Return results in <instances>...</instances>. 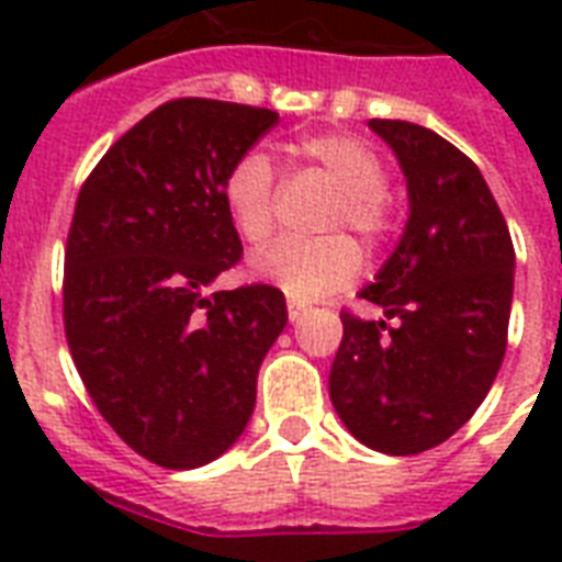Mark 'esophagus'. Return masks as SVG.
<instances>
[{
    "mask_svg": "<svg viewBox=\"0 0 562 562\" xmlns=\"http://www.w3.org/2000/svg\"><path fill=\"white\" fill-rule=\"evenodd\" d=\"M303 315H306V306L297 300H289V321H300Z\"/></svg>",
    "mask_w": 562,
    "mask_h": 562,
    "instance_id": "esophagus-1",
    "label": "esophagus"
}]
</instances>
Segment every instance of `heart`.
<instances>
[{
    "mask_svg": "<svg viewBox=\"0 0 562 562\" xmlns=\"http://www.w3.org/2000/svg\"><path fill=\"white\" fill-rule=\"evenodd\" d=\"M297 157L315 166L335 189L326 229L350 227L368 245H382L393 229L387 166L368 143L347 134H317L297 143ZM221 194L227 203L229 221L245 241L262 245L277 227V178L268 154L245 151L224 175ZM361 271V254L356 241L344 233L315 238H282L254 256V273L259 280L280 285L294 300H317L335 289H344Z\"/></svg>",
    "mask_w": 562,
    "mask_h": 562,
    "instance_id": "b5f03b06",
    "label": "heart"
}]
</instances>
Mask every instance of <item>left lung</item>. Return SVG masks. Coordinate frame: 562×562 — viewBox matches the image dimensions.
<instances>
[{
  "instance_id": "left-lung-1",
  "label": "left lung",
  "mask_w": 562,
  "mask_h": 562,
  "mask_svg": "<svg viewBox=\"0 0 562 562\" xmlns=\"http://www.w3.org/2000/svg\"><path fill=\"white\" fill-rule=\"evenodd\" d=\"M408 180L400 245L361 297L386 321L344 308L329 396L356 440L384 454L435 449L475 414L507 350L514 241L479 166L414 122L370 119Z\"/></svg>"
}]
</instances>
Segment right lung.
I'll return each instance as SVG.
<instances>
[{"instance_id":"add662e5","label":"right lung","mask_w":562,"mask_h":562,"mask_svg":"<svg viewBox=\"0 0 562 562\" xmlns=\"http://www.w3.org/2000/svg\"><path fill=\"white\" fill-rule=\"evenodd\" d=\"M277 119L233 101H166L110 145L75 201L66 344L101 417L166 470H194L236 443L289 321L273 285L210 294L241 259L224 175Z\"/></svg>"}]
</instances>
